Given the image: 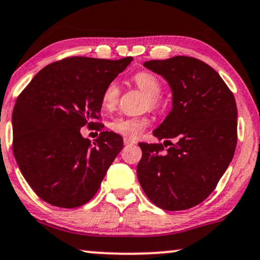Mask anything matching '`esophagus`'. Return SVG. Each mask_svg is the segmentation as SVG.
Instances as JSON below:
<instances>
[{
  "instance_id": "34e87169",
  "label": "esophagus",
  "mask_w": 260,
  "mask_h": 260,
  "mask_svg": "<svg viewBox=\"0 0 260 260\" xmlns=\"http://www.w3.org/2000/svg\"><path fill=\"white\" fill-rule=\"evenodd\" d=\"M123 143H124V145H131V144H136L137 142L136 140H133V139H129V138H123Z\"/></svg>"
}]
</instances>
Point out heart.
Masks as SVG:
<instances>
[{"mask_svg": "<svg viewBox=\"0 0 260 260\" xmlns=\"http://www.w3.org/2000/svg\"><path fill=\"white\" fill-rule=\"evenodd\" d=\"M133 82L136 86L148 95V105L151 109H158L161 103L158 94L161 92V83L155 75L142 71L133 76ZM120 98V87L116 81H111L106 84L102 93V106L105 110H111L117 105ZM150 120L146 116H117L112 118L109 127L112 132L121 134L129 139H137L142 136L146 127L149 126Z\"/></svg>", "mask_w": 260, "mask_h": 260, "instance_id": "b5f03b06", "label": "heart"}]
</instances>
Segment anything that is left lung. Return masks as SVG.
<instances>
[{
  "mask_svg": "<svg viewBox=\"0 0 260 260\" xmlns=\"http://www.w3.org/2000/svg\"><path fill=\"white\" fill-rule=\"evenodd\" d=\"M172 89V110L154 131L164 144L139 143L140 186L165 211H183L211 195L233 160L237 144V108L219 74L196 58L150 60ZM171 146L164 153L163 145Z\"/></svg>",
  "mask_w": 260,
  "mask_h": 260,
  "instance_id": "obj_1",
  "label": "left lung"
}]
</instances>
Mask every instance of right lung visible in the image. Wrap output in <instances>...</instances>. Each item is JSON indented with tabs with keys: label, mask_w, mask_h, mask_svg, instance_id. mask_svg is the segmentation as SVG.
<instances>
[{
	"label": "right lung",
	"mask_w": 260,
	"mask_h": 260,
	"mask_svg": "<svg viewBox=\"0 0 260 260\" xmlns=\"http://www.w3.org/2000/svg\"><path fill=\"white\" fill-rule=\"evenodd\" d=\"M132 60L65 58L39 71L18 96L12 115L13 154L43 201L75 208L98 191L123 139L102 131L92 144L80 136V128L103 129L96 122L103 90Z\"/></svg>",
	"instance_id": "1"
}]
</instances>
